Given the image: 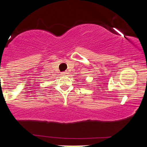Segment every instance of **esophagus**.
Listing matches in <instances>:
<instances>
[{"instance_id":"obj_1","label":"esophagus","mask_w":147,"mask_h":147,"mask_svg":"<svg viewBox=\"0 0 147 147\" xmlns=\"http://www.w3.org/2000/svg\"><path fill=\"white\" fill-rule=\"evenodd\" d=\"M68 74V72H67V71H65V72H62V75H66Z\"/></svg>"}]
</instances>
